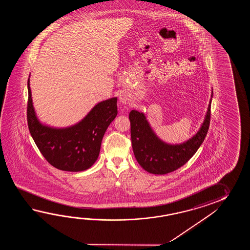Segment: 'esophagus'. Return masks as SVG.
I'll return each mask as SVG.
<instances>
[{
  "label": "esophagus",
  "instance_id": "esophagus-1",
  "mask_svg": "<svg viewBox=\"0 0 250 250\" xmlns=\"http://www.w3.org/2000/svg\"><path fill=\"white\" fill-rule=\"evenodd\" d=\"M119 99H120V101L122 102L124 104H127V96L125 93H122V94L120 95Z\"/></svg>",
  "mask_w": 250,
  "mask_h": 250
}]
</instances>
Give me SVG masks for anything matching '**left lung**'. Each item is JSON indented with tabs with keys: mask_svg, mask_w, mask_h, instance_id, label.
<instances>
[{
	"mask_svg": "<svg viewBox=\"0 0 250 250\" xmlns=\"http://www.w3.org/2000/svg\"><path fill=\"white\" fill-rule=\"evenodd\" d=\"M212 95L202 125L197 132L181 144H168L160 139L143 112H129L131 143L135 157L144 170L164 175L179 169L196 154L208 134L210 124Z\"/></svg>",
	"mask_w": 250,
	"mask_h": 250,
	"instance_id": "left-lung-1",
	"label": "left lung"
}]
</instances>
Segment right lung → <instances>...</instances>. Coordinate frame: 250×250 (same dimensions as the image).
Wrapping results in <instances>:
<instances>
[{
	"label": "right lung",
	"instance_id": "right-lung-1",
	"mask_svg": "<svg viewBox=\"0 0 250 250\" xmlns=\"http://www.w3.org/2000/svg\"><path fill=\"white\" fill-rule=\"evenodd\" d=\"M29 82L28 78L27 124L41 154L59 170L82 171L90 168L99 156L107 127L117 116V97L98 103L72 126L51 127L42 124L37 116Z\"/></svg>",
	"mask_w": 250,
	"mask_h": 250
}]
</instances>
